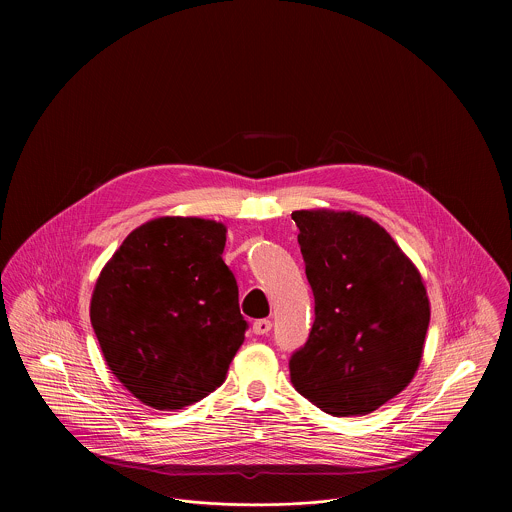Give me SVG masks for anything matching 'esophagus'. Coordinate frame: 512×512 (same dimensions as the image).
I'll use <instances>...</instances> for the list:
<instances>
[{
    "mask_svg": "<svg viewBox=\"0 0 512 512\" xmlns=\"http://www.w3.org/2000/svg\"><path fill=\"white\" fill-rule=\"evenodd\" d=\"M252 331L256 335H268L272 331V321L270 319H258L252 323Z\"/></svg>",
    "mask_w": 512,
    "mask_h": 512,
    "instance_id": "1",
    "label": "esophagus"
}]
</instances>
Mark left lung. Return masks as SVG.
<instances>
[{
  "mask_svg": "<svg viewBox=\"0 0 512 512\" xmlns=\"http://www.w3.org/2000/svg\"><path fill=\"white\" fill-rule=\"evenodd\" d=\"M292 219L315 297L309 339L290 359L293 386L327 414H370L422 361L430 325L422 276L368 217L295 211Z\"/></svg>",
  "mask_w": 512,
  "mask_h": 512,
  "instance_id": "left-lung-1",
  "label": "left lung"
}]
</instances>
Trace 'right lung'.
<instances>
[{"instance_id": "1", "label": "right lung", "mask_w": 512, "mask_h": 512, "mask_svg": "<svg viewBox=\"0 0 512 512\" xmlns=\"http://www.w3.org/2000/svg\"><path fill=\"white\" fill-rule=\"evenodd\" d=\"M226 228L161 217L136 228L100 272L90 321L106 365L146 406L181 410L209 396L248 329Z\"/></svg>"}]
</instances>
